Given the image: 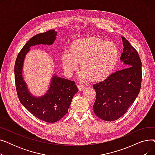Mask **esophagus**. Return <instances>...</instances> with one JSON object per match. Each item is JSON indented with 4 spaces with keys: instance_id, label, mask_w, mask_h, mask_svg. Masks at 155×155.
Returning <instances> with one entry per match:
<instances>
[{
    "instance_id": "esophagus-1",
    "label": "esophagus",
    "mask_w": 155,
    "mask_h": 155,
    "mask_svg": "<svg viewBox=\"0 0 155 155\" xmlns=\"http://www.w3.org/2000/svg\"><path fill=\"white\" fill-rule=\"evenodd\" d=\"M77 87H78V88L79 91H82V90H84V88H85V86L83 84H78L77 85Z\"/></svg>"
}]
</instances>
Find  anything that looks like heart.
I'll return each instance as SVG.
<instances>
[{
    "mask_svg": "<svg viewBox=\"0 0 155 155\" xmlns=\"http://www.w3.org/2000/svg\"><path fill=\"white\" fill-rule=\"evenodd\" d=\"M119 60V50L114 43L91 37L75 41L63 53L62 63L68 75L78 69L80 63L81 78L99 82L112 74Z\"/></svg>",
    "mask_w": 155,
    "mask_h": 155,
    "instance_id": "1",
    "label": "heart"
}]
</instances>
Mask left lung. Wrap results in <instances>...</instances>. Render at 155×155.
<instances>
[{
  "instance_id": "left-lung-1",
  "label": "left lung",
  "mask_w": 155,
  "mask_h": 155,
  "mask_svg": "<svg viewBox=\"0 0 155 155\" xmlns=\"http://www.w3.org/2000/svg\"><path fill=\"white\" fill-rule=\"evenodd\" d=\"M123 53L120 60L125 68L117 71L105 80L93 85L96 99L93 105L95 114L106 121L123 116L140 93L142 70L139 54L128 41L122 37Z\"/></svg>"
}]
</instances>
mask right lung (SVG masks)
Segmentation results:
<instances>
[{"mask_svg":"<svg viewBox=\"0 0 155 155\" xmlns=\"http://www.w3.org/2000/svg\"><path fill=\"white\" fill-rule=\"evenodd\" d=\"M56 35L55 30L51 29L32 37L19 53L14 66L16 91L21 103L35 117L49 123L59 120L68 112L73 97L78 91L75 82L54 75L46 94L36 97L29 92L22 72L29 48L37 45H52Z\"/></svg>","mask_w":155,"mask_h":155,"instance_id":"1","label":"right lung"}]
</instances>
